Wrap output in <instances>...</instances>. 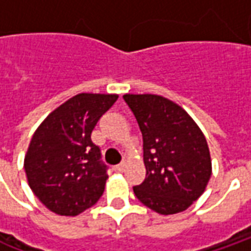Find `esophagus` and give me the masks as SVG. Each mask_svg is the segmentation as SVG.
<instances>
[{
	"label": "esophagus",
	"mask_w": 251,
	"mask_h": 251,
	"mask_svg": "<svg viewBox=\"0 0 251 251\" xmlns=\"http://www.w3.org/2000/svg\"><path fill=\"white\" fill-rule=\"evenodd\" d=\"M124 169H125V163H121V164H118V165H115V167H114L115 172H122Z\"/></svg>",
	"instance_id": "1"
}]
</instances>
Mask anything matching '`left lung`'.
<instances>
[{
    "label": "left lung",
    "mask_w": 251,
    "mask_h": 251,
    "mask_svg": "<svg viewBox=\"0 0 251 251\" xmlns=\"http://www.w3.org/2000/svg\"><path fill=\"white\" fill-rule=\"evenodd\" d=\"M144 141L145 180L133 187L142 204L161 215L188 208L211 177L204 134L179 104L161 95L125 94Z\"/></svg>",
    "instance_id": "8db88e82"
}]
</instances>
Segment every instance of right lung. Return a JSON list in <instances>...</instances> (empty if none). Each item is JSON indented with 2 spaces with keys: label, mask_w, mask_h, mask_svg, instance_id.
<instances>
[{
  "label": "right lung",
  "mask_w": 251,
  "mask_h": 251,
  "mask_svg": "<svg viewBox=\"0 0 251 251\" xmlns=\"http://www.w3.org/2000/svg\"><path fill=\"white\" fill-rule=\"evenodd\" d=\"M117 99V94H77L36 129L25 154V174L37 199L57 215H79L103 194L107 167L91 133Z\"/></svg>",
  "instance_id": "right-lung-1"
}]
</instances>
